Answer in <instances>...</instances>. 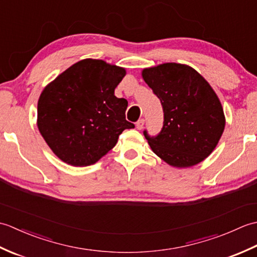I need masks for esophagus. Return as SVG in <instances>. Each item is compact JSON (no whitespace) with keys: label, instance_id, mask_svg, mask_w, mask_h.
Here are the masks:
<instances>
[{"label":"esophagus","instance_id":"obj_1","mask_svg":"<svg viewBox=\"0 0 257 257\" xmlns=\"http://www.w3.org/2000/svg\"><path fill=\"white\" fill-rule=\"evenodd\" d=\"M144 125H145V120L144 119H139L137 122H136V127H137V129L138 130H141L144 128Z\"/></svg>","mask_w":257,"mask_h":257}]
</instances>
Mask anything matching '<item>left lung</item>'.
Instances as JSON below:
<instances>
[{
  "label": "left lung",
  "instance_id": "8db88e82",
  "mask_svg": "<svg viewBox=\"0 0 257 257\" xmlns=\"http://www.w3.org/2000/svg\"><path fill=\"white\" fill-rule=\"evenodd\" d=\"M143 77L163 110L160 133L150 136L144 130L152 151L173 167L198 165L210 156L224 130V112L214 90L187 65L146 68Z\"/></svg>",
  "mask_w": 257,
  "mask_h": 257
}]
</instances>
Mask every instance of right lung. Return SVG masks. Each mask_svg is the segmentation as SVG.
<instances>
[{
    "label": "right lung",
    "instance_id": "obj_1",
    "mask_svg": "<svg viewBox=\"0 0 257 257\" xmlns=\"http://www.w3.org/2000/svg\"><path fill=\"white\" fill-rule=\"evenodd\" d=\"M125 70L100 59L74 64L43 90L37 105L40 133L59 159L75 167L97 162L124 129L128 101L114 96Z\"/></svg>",
    "mask_w": 257,
    "mask_h": 257
}]
</instances>
